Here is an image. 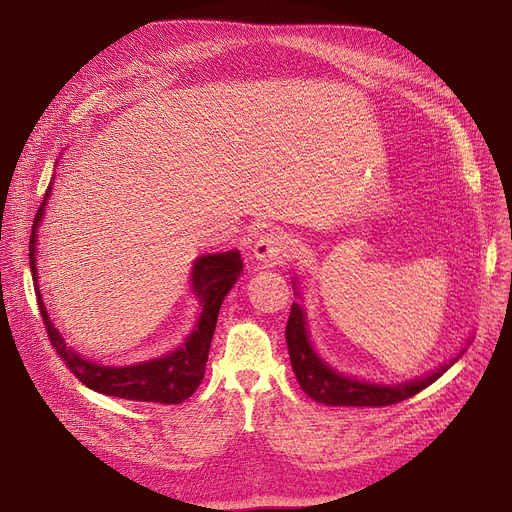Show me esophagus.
Wrapping results in <instances>:
<instances>
[{
  "instance_id": "1",
  "label": "esophagus",
  "mask_w": 512,
  "mask_h": 512,
  "mask_svg": "<svg viewBox=\"0 0 512 512\" xmlns=\"http://www.w3.org/2000/svg\"><path fill=\"white\" fill-rule=\"evenodd\" d=\"M286 247V236L278 234V232H267L263 236L257 238L255 247H253V255L259 263H267L274 261Z\"/></svg>"
}]
</instances>
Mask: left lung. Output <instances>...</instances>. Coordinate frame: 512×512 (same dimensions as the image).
<instances>
[{
	"label": "left lung",
	"mask_w": 512,
	"mask_h": 512,
	"mask_svg": "<svg viewBox=\"0 0 512 512\" xmlns=\"http://www.w3.org/2000/svg\"><path fill=\"white\" fill-rule=\"evenodd\" d=\"M294 294L301 297L299 280L292 278ZM471 344V338L467 340L465 348H461L459 355H454L446 363H440L438 367L429 369L413 380L396 382V384H380V382H369L355 378V375H348L344 371H338L332 367L324 357L317 353L313 346L309 324H307V313L301 303H292L290 317L286 324V346L290 355V365L294 375H297V382L303 388V392L321 405L328 407H386L396 405L400 400H407L434 384L440 375L450 369L461 355L467 351Z\"/></svg>",
	"instance_id": "1"
}]
</instances>
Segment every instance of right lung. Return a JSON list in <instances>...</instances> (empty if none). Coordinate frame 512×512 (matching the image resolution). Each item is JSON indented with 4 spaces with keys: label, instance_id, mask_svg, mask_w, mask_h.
<instances>
[{
    "label": "right lung",
    "instance_id": "add662e5",
    "mask_svg": "<svg viewBox=\"0 0 512 512\" xmlns=\"http://www.w3.org/2000/svg\"><path fill=\"white\" fill-rule=\"evenodd\" d=\"M58 166V161H56ZM49 182L43 203L35 215V224L31 232V274L35 282L37 303L43 315L47 336L56 348V353L64 359L70 371L87 388L124 400L139 402H164V405H178V402L191 398L205 378V365L209 357V348L218 324V315L228 292L242 274L240 251L230 249L222 253H203L193 261L191 267V292L199 301V315L193 332L184 338L174 351H168L159 357L145 359L128 365H105L97 363L85 355H80L74 346H70L60 330L49 319L47 307L43 303V294L39 288V270H37V238L39 226L45 215V205L51 195Z\"/></svg>",
    "mask_w": 512,
    "mask_h": 512
}]
</instances>
